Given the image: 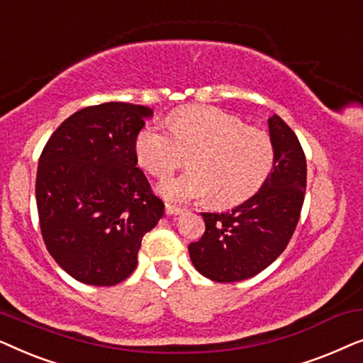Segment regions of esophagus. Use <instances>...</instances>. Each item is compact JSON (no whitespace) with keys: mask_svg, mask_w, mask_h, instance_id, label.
<instances>
[{"mask_svg":"<svg viewBox=\"0 0 363 363\" xmlns=\"http://www.w3.org/2000/svg\"><path fill=\"white\" fill-rule=\"evenodd\" d=\"M165 213H167V215H170V216H177V215H182L183 208L175 206V205H170V203H167V205H165Z\"/></svg>","mask_w":363,"mask_h":363,"instance_id":"1","label":"esophagus"}]
</instances>
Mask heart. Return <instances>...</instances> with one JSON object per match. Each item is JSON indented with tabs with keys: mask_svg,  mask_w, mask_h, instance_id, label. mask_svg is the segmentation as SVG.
I'll return each mask as SVG.
<instances>
[{
	"mask_svg": "<svg viewBox=\"0 0 363 363\" xmlns=\"http://www.w3.org/2000/svg\"><path fill=\"white\" fill-rule=\"evenodd\" d=\"M167 123L172 134L158 123L137 133L135 155L150 175L165 178L182 167L183 153H190V172L158 185L168 201L210 196L215 206H231L255 195L269 175L271 137L241 118L218 107L188 106L173 112Z\"/></svg>",
	"mask_w": 363,
	"mask_h": 363,
	"instance_id": "1",
	"label": "heart"
}]
</instances>
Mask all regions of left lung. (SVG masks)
I'll return each mask as SVG.
<instances>
[{
  "mask_svg": "<svg viewBox=\"0 0 363 363\" xmlns=\"http://www.w3.org/2000/svg\"><path fill=\"white\" fill-rule=\"evenodd\" d=\"M274 147L272 170L251 198L225 213H201L206 231L188 246L198 272L216 282L256 276L274 262L292 238L306 195V155L279 116L267 118Z\"/></svg>",
  "mask_w": 363,
  "mask_h": 363,
  "instance_id": "1",
  "label": "left lung"
}]
</instances>
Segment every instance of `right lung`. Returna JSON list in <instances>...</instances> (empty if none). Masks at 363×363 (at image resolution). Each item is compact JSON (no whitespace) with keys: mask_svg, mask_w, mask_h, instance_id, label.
I'll list each match as a JSON object with an SVG mask.
<instances>
[{"mask_svg":"<svg viewBox=\"0 0 363 363\" xmlns=\"http://www.w3.org/2000/svg\"><path fill=\"white\" fill-rule=\"evenodd\" d=\"M150 107L106 102L72 113L39 157L36 205L59 266L89 286H113L137 267L142 238L165 205L137 167L135 138Z\"/></svg>","mask_w":363,"mask_h":363,"instance_id":"right-lung-1","label":"right lung"}]
</instances>
